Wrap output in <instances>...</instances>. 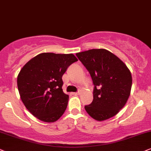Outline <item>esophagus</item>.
Returning a JSON list of instances; mask_svg holds the SVG:
<instances>
[{
  "mask_svg": "<svg viewBox=\"0 0 151 151\" xmlns=\"http://www.w3.org/2000/svg\"><path fill=\"white\" fill-rule=\"evenodd\" d=\"M80 93H81V92H80V91H79V92H77V93H72V94L74 95H79L80 94Z\"/></svg>",
  "mask_w": 151,
  "mask_h": 151,
  "instance_id": "34e87169",
  "label": "esophagus"
}]
</instances>
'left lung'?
Segmentation results:
<instances>
[{"instance_id": "1", "label": "left lung", "mask_w": 151, "mask_h": 151, "mask_svg": "<svg viewBox=\"0 0 151 151\" xmlns=\"http://www.w3.org/2000/svg\"><path fill=\"white\" fill-rule=\"evenodd\" d=\"M76 56L89 72L95 86L93 102L85 106L86 112L98 121L116 116L130 95L132 79L128 68L104 49H90Z\"/></svg>"}]
</instances>
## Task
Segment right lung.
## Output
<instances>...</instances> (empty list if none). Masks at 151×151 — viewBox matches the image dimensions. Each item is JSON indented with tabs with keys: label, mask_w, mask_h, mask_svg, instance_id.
Here are the masks:
<instances>
[{
	"label": "right lung",
	"mask_w": 151,
	"mask_h": 151,
	"mask_svg": "<svg viewBox=\"0 0 151 151\" xmlns=\"http://www.w3.org/2000/svg\"><path fill=\"white\" fill-rule=\"evenodd\" d=\"M77 60L72 53H42L24 65L17 76V87L21 100L32 115L46 123L61 117L69 100L63 91L62 77Z\"/></svg>",
	"instance_id": "1"
}]
</instances>
